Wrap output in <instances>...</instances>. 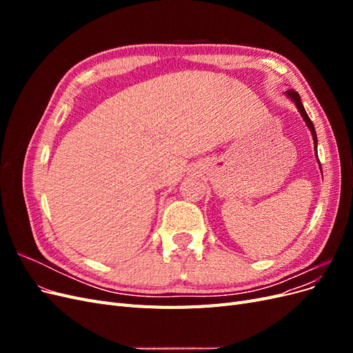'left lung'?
Masks as SVG:
<instances>
[{
    "label": "left lung",
    "instance_id": "8db88e82",
    "mask_svg": "<svg viewBox=\"0 0 353 353\" xmlns=\"http://www.w3.org/2000/svg\"><path fill=\"white\" fill-rule=\"evenodd\" d=\"M285 94L288 95V99H292V100L294 101L296 108L299 109V112H301V114H302V117H303V121H305V122H306V125L309 126V130H311V134H312V138H314L315 152H316V143H318V140H316V132H315V128H314L312 121L309 119L307 113L305 112V108H303V104H302V101H301V95H299V92H297V91H294V90H288V91H285ZM316 157H318V156H316ZM318 162H319V160H318ZM319 168H321V165H319Z\"/></svg>",
    "mask_w": 353,
    "mask_h": 353
}]
</instances>
